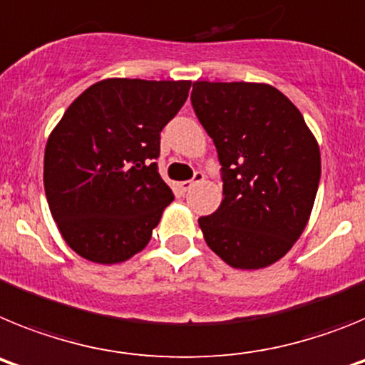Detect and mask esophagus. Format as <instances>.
<instances>
[{
  "mask_svg": "<svg viewBox=\"0 0 365 365\" xmlns=\"http://www.w3.org/2000/svg\"><path fill=\"white\" fill-rule=\"evenodd\" d=\"M202 180H205V173L195 172V175H193L192 180H185V182H180V188L185 190V192H188V190H192L195 185L202 182Z\"/></svg>",
  "mask_w": 365,
  "mask_h": 365,
  "instance_id": "34e87169",
  "label": "esophagus"
}]
</instances>
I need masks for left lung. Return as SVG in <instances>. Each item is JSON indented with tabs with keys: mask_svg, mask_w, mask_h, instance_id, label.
<instances>
[{
	"mask_svg": "<svg viewBox=\"0 0 365 365\" xmlns=\"http://www.w3.org/2000/svg\"><path fill=\"white\" fill-rule=\"evenodd\" d=\"M192 106L222 166L221 206L199 217L206 245L234 269L272 265L311 217L322 173L314 135L269 83L193 82Z\"/></svg>",
	"mask_w": 365,
	"mask_h": 365,
	"instance_id": "left-lung-1",
	"label": "left lung"
}]
</instances>
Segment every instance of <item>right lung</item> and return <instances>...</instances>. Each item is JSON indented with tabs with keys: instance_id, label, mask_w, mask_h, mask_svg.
<instances>
[{
	"instance_id": "1",
	"label": "right lung",
	"mask_w": 365,
	"mask_h": 365,
	"mask_svg": "<svg viewBox=\"0 0 365 365\" xmlns=\"http://www.w3.org/2000/svg\"><path fill=\"white\" fill-rule=\"evenodd\" d=\"M188 80L108 78L63 113L45 146L43 186L74 252L115 265L151 240L172 188L157 163L160 131L185 106Z\"/></svg>"
}]
</instances>
